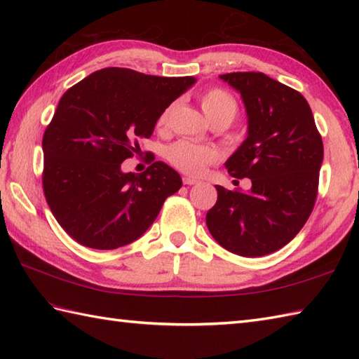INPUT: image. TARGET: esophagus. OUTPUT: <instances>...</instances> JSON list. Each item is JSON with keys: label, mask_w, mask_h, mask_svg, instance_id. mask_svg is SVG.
<instances>
[{"label": "esophagus", "mask_w": 359, "mask_h": 359, "mask_svg": "<svg viewBox=\"0 0 359 359\" xmlns=\"http://www.w3.org/2000/svg\"><path fill=\"white\" fill-rule=\"evenodd\" d=\"M199 184V180L191 179V177H184V185H197Z\"/></svg>", "instance_id": "34e87169"}]
</instances>
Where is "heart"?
Wrapping results in <instances>:
<instances>
[{"instance_id": "heart-1", "label": "heart", "mask_w": 359, "mask_h": 359, "mask_svg": "<svg viewBox=\"0 0 359 359\" xmlns=\"http://www.w3.org/2000/svg\"><path fill=\"white\" fill-rule=\"evenodd\" d=\"M201 106L207 118L212 117H225L233 120L236 112H238V104L231 94H228L224 89H210L201 98ZM168 118V109H165L157 120L158 126L165 125ZM166 158L170 160L182 172L199 175L202 174L210 163H215L219 158V152L212 147L207 144H199L188 140H179L172 143L166 149Z\"/></svg>"}]
</instances>
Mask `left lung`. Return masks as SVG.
<instances>
[{"label":"left lung","mask_w":359,"mask_h":359,"mask_svg":"<svg viewBox=\"0 0 359 359\" xmlns=\"http://www.w3.org/2000/svg\"><path fill=\"white\" fill-rule=\"evenodd\" d=\"M242 97L247 139L225 168L251 180L247 193L216 185L207 226L219 245L257 257L282 248L301 231L316 201L324 147L313 114L297 90L262 72L219 75Z\"/></svg>","instance_id":"1"}]
</instances>
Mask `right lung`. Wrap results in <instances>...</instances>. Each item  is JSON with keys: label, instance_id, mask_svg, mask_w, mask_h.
<instances>
[{"label": "right lung", "instance_id": "obj_1", "mask_svg": "<svg viewBox=\"0 0 359 359\" xmlns=\"http://www.w3.org/2000/svg\"><path fill=\"white\" fill-rule=\"evenodd\" d=\"M194 77H156L106 67L67 89L43 135V188L52 215L72 239L116 250L154 222L182 179L163 162L142 174L121 162L149 139L157 120Z\"/></svg>", "mask_w": 359, "mask_h": 359}]
</instances>
